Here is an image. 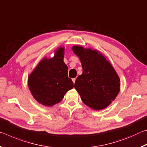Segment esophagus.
<instances>
[{"label": "esophagus", "mask_w": 147, "mask_h": 147, "mask_svg": "<svg viewBox=\"0 0 147 147\" xmlns=\"http://www.w3.org/2000/svg\"><path fill=\"white\" fill-rule=\"evenodd\" d=\"M72 80H73V83L74 84V83H75V81H76V78H73V79H72Z\"/></svg>", "instance_id": "1"}]
</instances>
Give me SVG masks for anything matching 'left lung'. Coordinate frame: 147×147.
Returning a JSON list of instances; mask_svg holds the SVG:
<instances>
[{
  "mask_svg": "<svg viewBox=\"0 0 147 147\" xmlns=\"http://www.w3.org/2000/svg\"><path fill=\"white\" fill-rule=\"evenodd\" d=\"M73 53L78 57L83 72L74 88L83 102L94 110L108 107L120 91L121 80L110 62L97 50L75 45Z\"/></svg>",
  "mask_w": 147,
  "mask_h": 147,
  "instance_id": "8db88e82",
  "label": "left lung"
}]
</instances>
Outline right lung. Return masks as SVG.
Masks as SVG:
<instances>
[{"mask_svg": "<svg viewBox=\"0 0 147 147\" xmlns=\"http://www.w3.org/2000/svg\"><path fill=\"white\" fill-rule=\"evenodd\" d=\"M65 47H59L53 58L41 59L28 77V86L33 97L43 106L60 102L74 84L68 78V67L64 63Z\"/></svg>", "mask_w": 147, "mask_h": 147, "instance_id": "add662e5", "label": "right lung"}]
</instances>
